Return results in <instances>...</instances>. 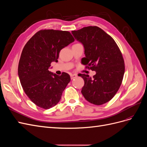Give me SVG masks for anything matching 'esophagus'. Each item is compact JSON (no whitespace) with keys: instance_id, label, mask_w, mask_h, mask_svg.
I'll use <instances>...</instances> for the list:
<instances>
[{"instance_id":"obj_1","label":"esophagus","mask_w":147,"mask_h":147,"mask_svg":"<svg viewBox=\"0 0 147 147\" xmlns=\"http://www.w3.org/2000/svg\"><path fill=\"white\" fill-rule=\"evenodd\" d=\"M77 77V75L76 74H71L70 75V78H71V80H73L74 78H75Z\"/></svg>"}]
</instances>
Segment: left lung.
Returning <instances> with one entry per match:
<instances>
[{
	"label": "left lung",
	"instance_id": "left-lung-1",
	"mask_svg": "<svg viewBox=\"0 0 147 147\" xmlns=\"http://www.w3.org/2000/svg\"><path fill=\"white\" fill-rule=\"evenodd\" d=\"M72 34L84 48L82 63L96 72L92 78L80 75L84 81L82 94L92 104H104L113 98L121 84L125 70L121 52L113 38L97 26L84 27Z\"/></svg>",
	"mask_w": 147,
	"mask_h": 147
}]
</instances>
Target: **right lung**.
<instances>
[{
    "mask_svg": "<svg viewBox=\"0 0 147 147\" xmlns=\"http://www.w3.org/2000/svg\"><path fill=\"white\" fill-rule=\"evenodd\" d=\"M68 31L40 30L26 43L18 64V76L26 94L33 103L49 109L59 102L70 81L65 72L57 75L49 71L52 62H57L59 52L74 42Z\"/></svg>",
    "mask_w": 147,
    "mask_h": 147,
    "instance_id": "add662e5",
    "label": "right lung"
}]
</instances>
